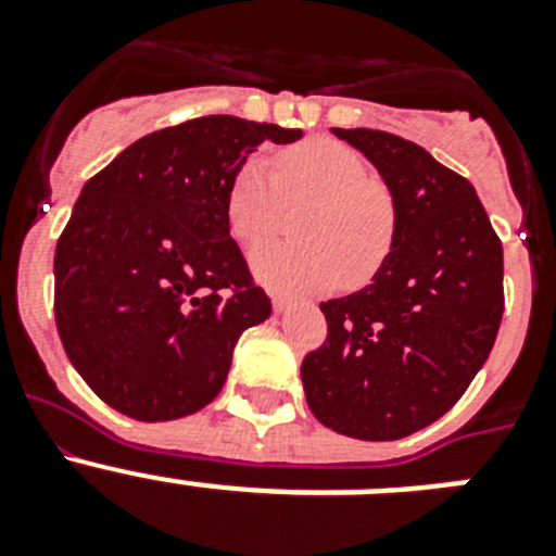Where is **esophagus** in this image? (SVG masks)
I'll return each mask as SVG.
<instances>
[{
    "label": "esophagus",
    "instance_id": "esophagus-1",
    "mask_svg": "<svg viewBox=\"0 0 556 556\" xmlns=\"http://www.w3.org/2000/svg\"><path fill=\"white\" fill-rule=\"evenodd\" d=\"M289 306H292V301H289V298H283V294H275V298H273V308H275V312L281 314V312H287Z\"/></svg>",
    "mask_w": 556,
    "mask_h": 556
}]
</instances>
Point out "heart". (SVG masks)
<instances>
[{"label": "heart", "instance_id": "b5f03b06", "mask_svg": "<svg viewBox=\"0 0 556 556\" xmlns=\"http://www.w3.org/2000/svg\"><path fill=\"white\" fill-rule=\"evenodd\" d=\"M314 200L298 225L306 242H281L253 253L255 278L281 294L326 292L370 283L395 242L392 194L370 178L365 159L331 139H312L267 161L250 159L228 189V225L244 248L283 228L287 203Z\"/></svg>", "mask_w": 556, "mask_h": 556}]
</instances>
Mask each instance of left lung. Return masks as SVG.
Instances as JSON below:
<instances>
[{
  "instance_id": "8db88e82",
  "label": "left lung",
  "mask_w": 556,
  "mask_h": 556,
  "mask_svg": "<svg viewBox=\"0 0 556 556\" xmlns=\"http://www.w3.org/2000/svg\"><path fill=\"white\" fill-rule=\"evenodd\" d=\"M395 203L370 287L320 303L328 337L301 367L308 409L356 440H401L445 415L493 351L504 250L470 180L384 130H342Z\"/></svg>"
}]
</instances>
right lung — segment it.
I'll use <instances>...</instances> for the list:
<instances>
[{
    "label": "right lung",
    "mask_w": 556,
    "mask_h": 556,
    "mask_svg": "<svg viewBox=\"0 0 556 556\" xmlns=\"http://www.w3.org/2000/svg\"><path fill=\"white\" fill-rule=\"evenodd\" d=\"M301 136L200 116L150 132L83 186L55 248V323L108 406L159 424L219 395L239 337L273 312L230 239L228 189L255 147Z\"/></svg>",
    "instance_id": "1"
}]
</instances>
